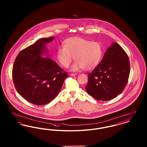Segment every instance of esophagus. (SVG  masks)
<instances>
[{
    "instance_id": "obj_1",
    "label": "esophagus",
    "mask_w": 147,
    "mask_h": 147,
    "mask_svg": "<svg viewBox=\"0 0 147 147\" xmlns=\"http://www.w3.org/2000/svg\"><path fill=\"white\" fill-rule=\"evenodd\" d=\"M77 74L76 73H74V74H73V73H70L69 74V76H71V77H74V76H77Z\"/></svg>"
}]
</instances>
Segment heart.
Wrapping results in <instances>:
<instances>
[{"label": "heart", "mask_w": 147, "mask_h": 147, "mask_svg": "<svg viewBox=\"0 0 147 147\" xmlns=\"http://www.w3.org/2000/svg\"><path fill=\"white\" fill-rule=\"evenodd\" d=\"M63 46L57 49V58L65 68H68L74 58L76 61L71 68L72 71L95 68L103 54L102 46L100 42L78 36L65 40Z\"/></svg>", "instance_id": "heart-1"}]
</instances>
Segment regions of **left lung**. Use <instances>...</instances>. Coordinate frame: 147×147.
Returning <instances> with one entry per match:
<instances>
[{
    "label": "left lung",
    "instance_id": "left-lung-1",
    "mask_svg": "<svg viewBox=\"0 0 147 147\" xmlns=\"http://www.w3.org/2000/svg\"><path fill=\"white\" fill-rule=\"evenodd\" d=\"M130 73L129 61L125 51L113 42L101 61L88 74L85 87L88 94L99 101H107L122 92Z\"/></svg>",
    "mask_w": 147,
    "mask_h": 147
}]
</instances>
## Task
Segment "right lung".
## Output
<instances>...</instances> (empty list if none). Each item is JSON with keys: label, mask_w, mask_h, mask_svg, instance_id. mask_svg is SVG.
Listing matches in <instances>:
<instances>
[{"label": "right lung", "mask_w": 147, "mask_h": 147, "mask_svg": "<svg viewBox=\"0 0 147 147\" xmlns=\"http://www.w3.org/2000/svg\"><path fill=\"white\" fill-rule=\"evenodd\" d=\"M54 38L39 39L22 50L14 63L15 87L21 96L34 105H45L56 98L68 76L49 58L46 44Z\"/></svg>", "instance_id": "1"}]
</instances>
